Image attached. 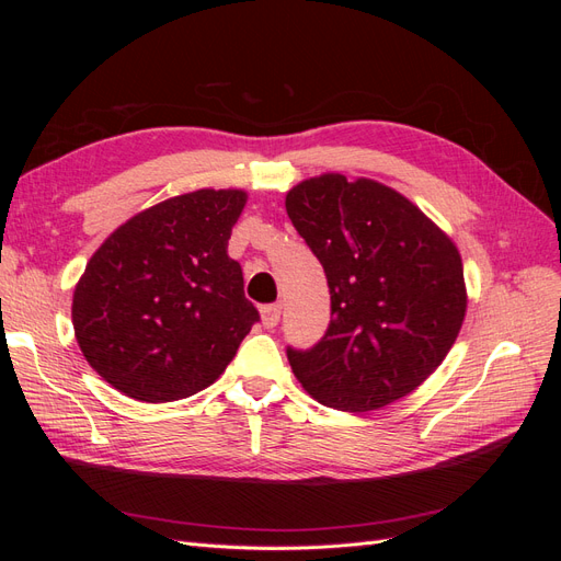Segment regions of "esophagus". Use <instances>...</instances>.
<instances>
[{
	"label": "esophagus",
	"instance_id": "1",
	"mask_svg": "<svg viewBox=\"0 0 561 561\" xmlns=\"http://www.w3.org/2000/svg\"><path fill=\"white\" fill-rule=\"evenodd\" d=\"M280 304H266V307H262L260 309V313H262V325L266 328V330H271V328H276L278 325V320H280Z\"/></svg>",
	"mask_w": 561,
	"mask_h": 561
}]
</instances>
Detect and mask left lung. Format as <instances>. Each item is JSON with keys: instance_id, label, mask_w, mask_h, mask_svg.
<instances>
[{"instance_id": "left-lung-1", "label": "left lung", "mask_w": 561, "mask_h": 561, "mask_svg": "<svg viewBox=\"0 0 561 561\" xmlns=\"http://www.w3.org/2000/svg\"><path fill=\"white\" fill-rule=\"evenodd\" d=\"M287 217L330 287V325L307 351L287 346L304 390L342 412L410 396L443 365L466 318L461 254L410 198L339 173L304 180Z\"/></svg>"}]
</instances>
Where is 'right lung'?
<instances>
[{"label": "right lung", "mask_w": 561, "mask_h": 561, "mask_svg": "<svg viewBox=\"0 0 561 561\" xmlns=\"http://www.w3.org/2000/svg\"><path fill=\"white\" fill-rule=\"evenodd\" d=\"M248 194L198 190L157 203L95 250L75 287L83 358L118 393L173 402L208 388L254 322L227 254Z\"/></svg>", "instance_id": "1"}]
</instances>
